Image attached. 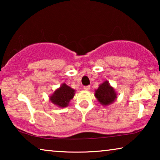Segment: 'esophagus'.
I'll list each match as a JSON object with an SVG mask.
<instances>
[{
	"instance_id": "34e87169",
	"label": "esophagus",
	"mask_w": 160,
	"mask_h": 160,
	"mask_svg": "<svg viewBox=\"0 0 160 160\" xmlns=\"http://www.w3.org/2000/svg\"><path fill=\"white\" fill-rule=\"evenodd\" d=\"M84 90H86V91H89V89H90V87H89V86H85V87H84Z\"/></svg>"
}]
</instances>
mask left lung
<instances>
[{
    "mask_svg": "<svg viewBox=\"0 0 160 160\" xmlns=\"http://www.w3.org/2000/svg\"><path fill=\"white\" fill-rule=\"evenodd\" d=\"M95 97L100 104L107 106L115 101L117 98V93L108 81H106L100 84L98 88L95 89Z\"/></svg>",
    "mask_w": 160,
    "mask_h": 160,
    "instance_id": "obj_1",
    "label": "left lung"
}]
</instances>
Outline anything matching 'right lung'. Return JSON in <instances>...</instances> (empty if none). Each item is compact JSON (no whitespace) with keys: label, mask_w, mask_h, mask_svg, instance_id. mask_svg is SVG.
<instances>
[{"label":"right lung","mask_w":160,"mask_h":160,"mask_svg":"<svg viewBox=\"0 0 160 160\" xmlns=\"http://www.w3.org/2000/svg\"><path fill=\"white\" fill-rule=\"evenodd\" d=\"M75 95V89L63 83L60 87L49 96V100L52 103L60 108H65L69 105V102Z\"/></svg>","instance_id":"right-lung-1"}]
</instances>
